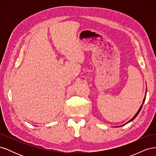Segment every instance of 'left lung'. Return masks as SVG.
<instances>
[{"label": "left lung", "instance_id": "8db88e82", "mask_svg": "<svg viewBox=\"0 0 156 156\" xmlns=\"http://www.w3.org/2000/svg\"><path fill=\"white\" fill-rule=\"evenodd\" d=\"M146 92H147V89H146V92H145V96H144V99H143V103H142V105H140V107H139V110H138V111L136 112V114L134 115V116L132 118V119L130 120H129L128 122H127L126 124H123V125H122V126H124V125H126V124H128L129 122H131V121H133L135 118L137 116V115H139V113L140 112V110H141V108H142V107H143V104H144V101H145V99H146ZM117 127H120V126H117Z\"/></svg>", "mask_w": 156, "mask_h": 156}]
</instances>
